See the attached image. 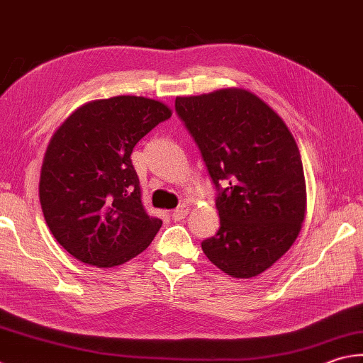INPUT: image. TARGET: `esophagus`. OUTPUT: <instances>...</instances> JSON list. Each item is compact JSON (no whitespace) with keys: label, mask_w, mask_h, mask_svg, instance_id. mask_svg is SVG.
Listing matches in <instances>:
<instances>
[{"label":"esophagus","mask_w":363,"mask_h":363,"mask_svg":"<svg viewBox=\"0 0 363 363\" xmlns=\"http://www.w3.org/2000/svg\"><path fill=\"white\" fill-rule=\"evenodd\" d=\"M189 213V207L186 203H182L180 207H177L175 210H172V213H170V216H172L174 221H182L186 218V215Z\"/></svg>","instance_id":"obj_1"}]
</instances>
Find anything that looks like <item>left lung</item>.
I'll return each mask as SVG.
<instances>
[{
  "label": "left lung",
  "mask_w": 363,
  "mask_h": 363,
  "mask_svg": "<svg viewBox=\"0 0 363 363\" xmlns=\"http://www.w3.org/2000/svg\"><path fill=\"white\" fill-rule=\"evenodd\" d=\"M175 111L218 191L220 229L202 242L205 256L234 278L257 277L291 248L305 220L297 143L281 117L242 88L179 96Z\"/></svg>",
  "instance_id": "obj_1"
}]
</instances>
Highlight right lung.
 <instances>
[{
  "instance_id": "1",
  "label": "right lung",
  "mask_w": 363,
  "mask_h": 363,
  "mask_svg": "<svg viewBox=\"0 0 363 363\" xmlns=\"http://www.w3.org/2000/svg\"><path fill=\"white\" fill-rule=\"evenodd\" d=\"M172 111L143 96L86 102L52 135L39 201L53 237L94 267L128 262L152 243L162 221L142 203L131 153Z\"/></svg>"
}]
</instances>
